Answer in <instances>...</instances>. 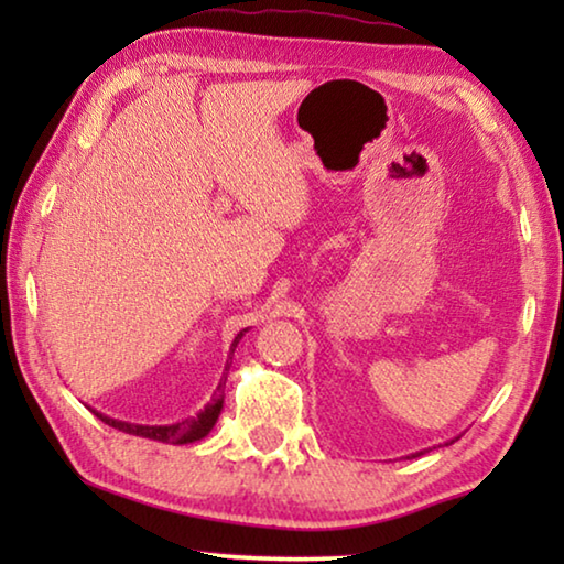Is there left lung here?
I'll return each instance as SVG.
<instances>
[{
  "label": "left lung",
  "mask_w": 564,
  "mask_h": 564,
  "mask_svg": "<svg viewBox=\"0 0 564 564\" xmlns=\"http://www.w3.org/2000/svg\"><path fill=\"white\" fill-rule=\"evenodd\" d=\"M455 441H457V437H455ZM455 441H451V443H455ZM447 445V443H445ZM425 451H420V453H413V455H410V457H417V455H423Z\"/></svg>",
  "instance_id": "left-lung-1"
}]
</instances>
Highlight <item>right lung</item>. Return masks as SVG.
Masks as SVG:
<instances>
[{"mask_svg": "<svg viewBox=\"0 0 564 564\" xmlns=\"http://www.w3.org/2000/svg\"><path fill=\"white\" fill-rule=\"evenodd\" d=\"M246 330L248 328H243L241 333H236V338L231 343V356H234L238 340L243 338ZM226 370H228V360H226ZM224 386H226V373L221 378V383H218V388H216L212 403H206L204 410H198L196 417H186V420H181V423H171V425H139V423H129V420H117V417L97 413V410H94V413H97L101 423L117 427V431H121V433H129V435H137V437H149V441H159V443H169V445H186V443L202 441V437H206L208 433L214 431L216 420L224 410Z\"/></svg>", "mask_w": 564, "mask_h": 564, "instance_id": "obj_1", "label": "right lung"}]
</instances>
